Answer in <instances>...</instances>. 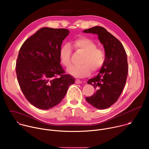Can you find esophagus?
Returning <instances> with one entry per match:
<instances>
[{
	"mask_svg": "<svg viewBox=\"0 0 149 149\" xmlns=\"http://www.w3.org/2000/svg\"><path fill=\"white\" fill-rule=\"evenodd\" d=\"M75 83H76V84H81V83H82V81H81V80L78 79H77L75 80Z\"/></svg>",
	"mask_w": 149,
	"mask_h": 149,
	"instance_id": "1",
	"label": "esophagus"
}]
</instances>
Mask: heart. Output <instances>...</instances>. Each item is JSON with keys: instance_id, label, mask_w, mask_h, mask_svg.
<instances>
[{"instance_id": "b5f03b06", "label": "heart", "mask_w": 149, "mask_h": 149, "mask_svg": "<svg viewBox=\"0 0 149 149\" xmlns=\"http://www.w3.org/2000/svg\"><path fill=\"white\" fill-rule=\"evenodd\" d=\"M72 48L77 53L83 54L81 60V65L73 67L68 72L78 78L89 75L91 71L98 72L104 66L106 60L105 52L97 48V44L91 39L86 37H78L74 39L71 44L65 43L60 48L59 56L62 64L67 68L72 66Z\"/></svg>"}]
</instances>
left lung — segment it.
<instances>
[{
  "label": "left lung",
  "instance_id": "left-lung-1",
  "mask_svg": "<svg viewBox=\"0 0 149 149\" xmlns=\"http://www.w3.org/2000/svg\"><path fill=\"white\" fill-rule=\"evenodd\" d=\"M83 32L97 34L106 55L100 73L87 81L97 91L86 100L98 109H107L117 101L125 86L128 74L127 54L120 41L103 27L97 26Z\"/></svg>",
  "mask_w": 149,
  "mask_h": 149
}]
</instances>
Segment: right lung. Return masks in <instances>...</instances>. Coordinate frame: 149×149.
I'll list each match as a JSON object with an SVG mask.
<instances>
[{"label":"right lung","instance_id":"1","mask_svg":"<svg viewBox=\"0 0 149 149\" xmlns=\"http://www.w3.org/2000/svg\"><path fill=\"white\" fill-rule=\"evenodd\" d=\"M70 31L42 28L20 47L16 63L19 86L35 107L48 110L61 102L74 78L60 64L59 51Z\"/></svg>","mask_w":149,"mask_h":149}]
</instances>
